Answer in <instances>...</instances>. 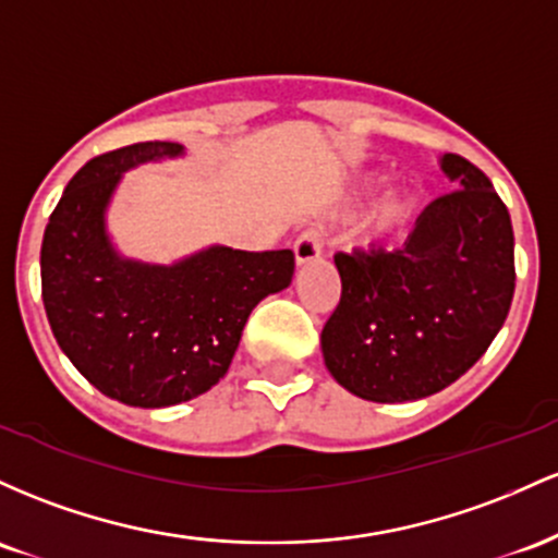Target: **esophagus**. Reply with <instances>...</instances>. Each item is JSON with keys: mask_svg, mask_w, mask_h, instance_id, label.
<instances>
[{"mask_svg": "<svg viewBox=\"0 0 558 558\" xmlns=\"http://www.w3.org/2000/svg\"><path fill=\"white\" fill-rule=\"evenodd\" d=\"M318 255H322V240H318V234L313 229L303 231L295 242V263L298 266H308Z\"/></svg>", "mask_w": 558, "mask_h": 558, "instance_id": "1", "label": "esophagus"}]
</instances>
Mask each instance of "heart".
I'll return each instance as SVG.
<instances>
[{
    "label": "heart",
    "mask_w": 558,
    "mask_h": 558,
    "mask_svg": "<svg viewBox=\"0 0 558 558\" xmlns=\"http://www.w3.org/2000/svg\"><path fill=\"white\" fill-rule=\"evenodd\" d=\"M411 210H414V203H411V197H405V195L392 197L390 203L385 205V210H381V216H379V227H381V229L396 227V223L405 221V218H409V213H411Z\"/></svg>",
    "instance_id": "heart-1"
}]
</instances>
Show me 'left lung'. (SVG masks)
I'll return each instance as SVG.
<instances>
[{"mask_svg": "<svg viewBox=\"0 0 558 558\" xmlns=\"http://www.w3.org/2000/svg\"><path fill=\"white\" fill-rule=\"evenodd\" d=\"M456 192L422 210L400 250L337 253L340 305L322 353L348 392L374 403L435 396L482 359L514 298V231L490 179L442 155Z\"/></svg>", "mask_w": 558, "mask_h": 558, "instance_id": "8db88e82", "label": "left lung"}]
</instances>
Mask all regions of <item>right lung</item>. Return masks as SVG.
I'll return each instance as SVG.
<instances>
[{
    "label": "right lung",
    "mask_w": 558,
    "mask_h": 558,
    "mask_svg": "<svg viewBox=\"0 0 558 558\" xmlns=\"http://www.w3.org/2000/svg\"><path fill=\"white\" fill-rule=\"evenodd\" d=\"M181 155L177 142L99 155L68 181L44 229L41 298L54 340L102 396L136 409H166L218 385L250 313L295 274L292 250L210 245L168 266L118 253L108 208L123 173Z\"/></svg>",
    "instance_id": "1"
}]
</instances>
